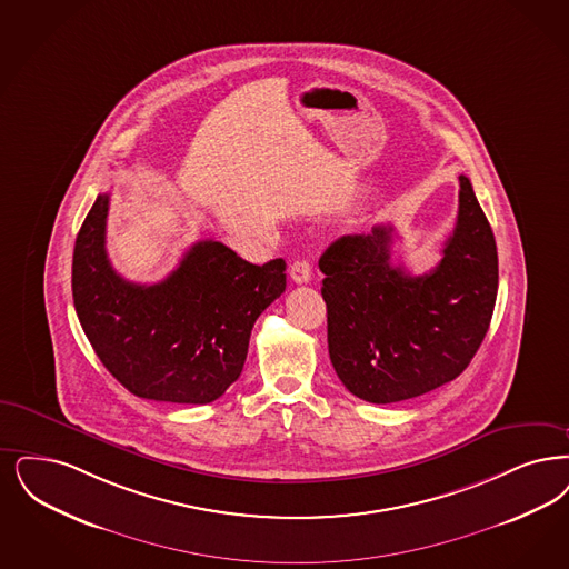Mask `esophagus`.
Masks as SVG:
<instances>
[{"instance_id": "34e87169", "label": "esophagus", "mask_w": 569, "mask_h": 569, "mask_svg": "<svg viewBox=\"0 0 569 569\" xmlns=\"http://www.w3.org/2000/svg\"><path fill=\"white\" fill-rule=\"evenodd\" d=\"M290 277L295 283H307L311 281V262L305 258H298L290 267Z\"/></svg>"}]
</instances>
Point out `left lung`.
Wrapping results in <instances>:
<instances>
[{
  "label": "left lung",
  "mask_w": 569,
  "mask_h": 569,
  "mask_svg": "<svg viewBox=\"0 0 569 569\" xmlns=\"http://www.w3.org/2000/svg\"><path fill=\"white\" fill-rule=\"evenodd\" d=\"M393 228L337 239L326 274L328 351L342 386L372 405L417 398L459 377L485 339L498 296V248L466 176L453 234L430 273L391 262Z\"/></svg>",
  "instance_id": "1"
}]
</instances>
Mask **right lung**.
I'll return each mask as SVG.
<instances>
[{"label":"right lung","instance_id":"1","mask_svg":"<svg viewBox=\"0 0 569 569\" xmlns=\"http://www.w3.org/2000/svg\"><path fill=\"white\" fill-rule=\"evenodd\" d=\"M110 194H99L76 237L73 307L103 366L131 393L209 405L248 358L256 319L286 290L281 258L246 262L220 241H199L164 281L122 279L106 251Z\"/></svg>","mask_w":569,"mask_h":569}]
</instances>
